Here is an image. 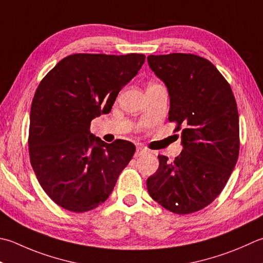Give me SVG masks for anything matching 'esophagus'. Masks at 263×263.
I'll return each mask as SVG.
<instances>
[{"mask_svg":"<svg viewBox=\"0 0 263 263\" xmlns=\"http://www.w3.org/2000/svg\"><path fill=\"white\" fill-rule=\"evenodd\" d=\"M146 153H147V149H146V148H143V147H137V151H136L135 156L138 157V156H140V155H143V154H146Z\"/></svg>","mask_w":263,"mask_h":263,"instance_id":"esophagus-1","label":"esophagus"}]
</instances>
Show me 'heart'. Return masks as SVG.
Wrapping results in <instances>:
<instances>
[{
  "mask_svg": "<svg viewBox=\"0 0 263 263\" xmlns=\"http://www.w3.org/2000/svg\"><path fill=\"white\" fill-rule=\"evenodd\" d=\"M153 85H156L155 83H152V84H149V86H153Z\"/></svg>",
  "mask_w": 263,
  "mask_h": 263,
  "instance_id": "obj_1",
  "label": "heart"
}]
</instances>
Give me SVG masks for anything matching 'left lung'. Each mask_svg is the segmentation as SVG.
Wrapping results in <instances>:
<instances>
[{
  "instance_id": "1",
  "label": "left lung",
  "mask_w": 263,
  "mask_h": 263,
  "mask_svg": "<svg viewBox=\"0 0 263 263\" xmlns=\"http://www.w3.org/2000/svg\"><path fill=\"white\" fill-rule=\"evenodd\" d=\"M148 65L165 83L168 121L181 131L183 149L174 161L158 155L147 179L154 200L177 214L208 206L222 192L239 154L237 104L229 83L211 61L190 53L148 55Z\"/></svg>"
}]
</instances>
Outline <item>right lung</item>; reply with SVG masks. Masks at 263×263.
I'll list each match as a JSON object with an SVG mask.
<instances>
[{
  "mask_svg": "<svg viewBox=\"0 0 263 263\" xmlns=\"http://www.w3.org/2000/svg\"><path fill=\"white\" fill-rule=\"evenodd\" d=\"M145 59L140 53L70 54L41 81L30 108L29 158L41 187L59 206L76 213L99 206L135 155L132 142L106 143L90 125L110 111Z\"/></svg>",
  "mask_w": 263,
  "mask_h": 263,
  "instance_id": "add662e5",
  "label": "right lung"
}]
</instances>
